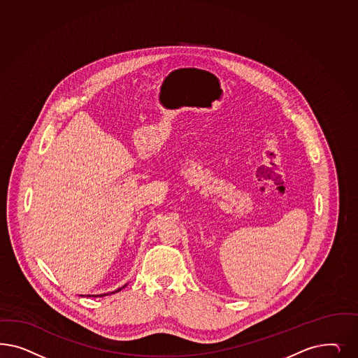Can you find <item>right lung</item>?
<instances>
[{
	"label": "right lung",
	"mask_w": 358,
	"mask_h": 358,
	"mask_svg": "<svg viewBox=\"0 0 358 358\" xmlns=\"http://www.w3.org/2000/svg\"><path fill=\"white\" fill-rule=\"evenodd\" d=\"M127 285H124V286H122V287H120V289H115V291H112V292H106V294H100V295H87V296H90V298H91V296H93V298H97V296H106V295H110V294H115V292H120V291H121V289H125V287H127ZM80 296H84V295H80Z\"/></svg>",
	"instance_id": "add662e5"
}]
</instances>
